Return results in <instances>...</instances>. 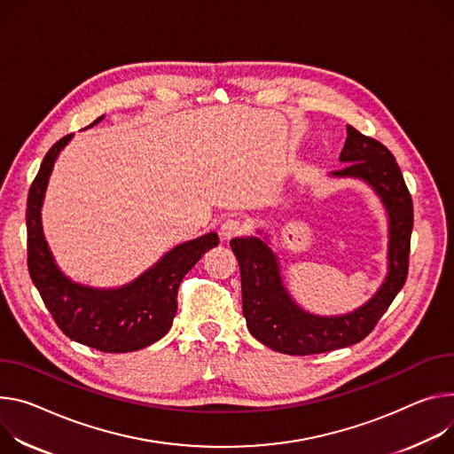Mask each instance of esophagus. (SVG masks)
Returning a JSON list of instances; mask_svg holds the SVG:
<instances>
[{
	"instance_id": "34e87169",
	"label": "esophagus",
	"mask_w": 454,
	"mask_h": 454,
	"mask_svg": "<svg viewBox=\"0 0 454 454\" xmlns=\"http://www.w3.org/2000/svg\"><path fill=\"white\" fill-rule=\"evenodd\" d=\"M242 231H244V224H242L240 219H235V217L224 219L223 224H221V230H219V233L224 240H230V239L240 235Z\"/></svg>"
}]
</instances>
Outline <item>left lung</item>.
I'll return each instance as SVG.
<instances>
[{
  "label": "left lung",
  "instance_id": "obj_1",
  "mask_svg": "<svg viewBox=\"0 0 454 454\" xmlns=\"http://www.w3.org/2000/svg\"><path fill=\"white\" fill-rule=\"evenodd\" d=\"M346 130L339 160L348 167L329 177L365 183L380 199L387 215V273L373 297L349 313L315 315L287 292L278 257L262 230H257L259 237H235L230 242L240 268L246 325L259 342L284 355H315L360 342L405 284L413 200L393 153L349 125Z\"/></svg>",
  "mask_w": 454,
  "mask_h": 454
}]
</instances>
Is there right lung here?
Returning a JSON list of instances; mask_svg holds the SVG:
<instances>
[{"mask_svg":"<svg viewBox=\"0 0 454 454\" xmlns=\"http://www.w3.org/2000/svg\"><path fill=\"white\" fill-rule=\"evenodd\" d=\"M105 115L98 117L90 127ZM74 134L59 139L45 155L27 200L28 273L61 332L83 346L105 353L143 349L170 332L177 313V290L197 261L219 244L215 231L177 244L152 268L119 287L74 282L54 261L41 224V206L54 162Z\"/></svg>","mask_w":454,"mask_h":454,"instance_id":"right-lung-1","label":"right lung"}]
</instances>
